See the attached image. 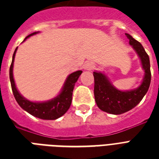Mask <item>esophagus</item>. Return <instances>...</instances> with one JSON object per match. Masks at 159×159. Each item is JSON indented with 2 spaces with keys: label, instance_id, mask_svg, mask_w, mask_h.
<instances>
[{
  "label": "esophagus",
  "instance_id": "1",
  "mask_svg": "<svg viewBox=\"0 0 159 159\" xmlns=\"http://www.w3.org/2000/svg\"><path fill=\"white\" fill-rule=\"evenodd\" d=\"M95 67V65L92 63V62H87V64L85 65L84 68L87 70H92Z\"/></svg>",
  "mask_w": 159,
  "mask_h": 159
}]
</instances>
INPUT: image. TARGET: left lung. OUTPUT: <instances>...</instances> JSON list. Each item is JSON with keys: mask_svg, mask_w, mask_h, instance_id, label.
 <instances>
[{"mask_svg": "<svg viewBox=\"0 0 159 159\" xmlns=\"http://www.w3.org/2000/svg\"><path fill=\"white\" fill-rule=\"evenodd\" d=\"M125 35L129 40V44L138 53L144 70V77L140 86L132 91L122 92L111 85L106 75L102 72H93L96 103L102 111L113 115H120L135 107L145 96L150 86L149 57L139 42L129 34H125Z\"/></svg>", "mask_w": 159, "mask_h": 159, "instance_id": "1", "label": "left lung"}]
</instances>
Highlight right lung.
I'll return each instance as SVG.
<instances>
[{"instance_id": "1", "label": "right lung", "mask_w": 159, "mask_h": 159, "mask_svg": "<svg viewBox=\"0 0 159 159\" xmlns=\"http://www.w3.org/2000/svg\"><path fill=\"white\" fill-rule=\"evenodd\" d=\"M38 32H34V33L29 34L25 39V40L29 37L36 34ZM16 50H17V48L14 52L12 62H11V67H10V80H11V88H12L14 97L16 98L17 103L20 105L21 108L37 118L43 119V120H56V119L63 116L71 106L72 99V92L74 89L75 83L77 82L80 75L82 74V71H77V72L71 73L67 77V80L65 82L62 92L53 100L45 102H30L20 94V92H18L16 84H15V81H14L13 65Z\"/></svg>"}]
</instances>
